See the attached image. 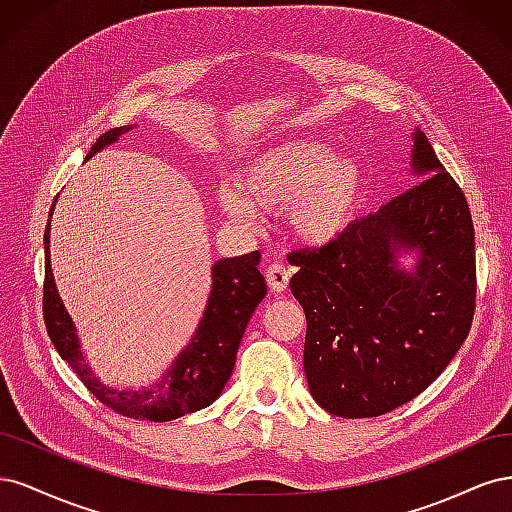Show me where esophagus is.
Returning a JSON list of instances; mask_svg holds the SVG:
<instances>
[{
	"instance_id": "34e87169",
	"label": "esophagus",
	"mask_w": 512,
	"mask_h": 512,
	"mask_svg": "<svg viewBox=\"0 0 512 512\" xmlns=\"http://www.w3.org/2000/svg\"><path fill=\"white\" fill-rule=\"evenodd\" d=\"M289 278H291V272L283 266V263H272V266L266 270L268 287L276 293H283L289 287Z\"/></svg>"
}]
</instances>
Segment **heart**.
Instances as JSON below:
<instances>
[{"instance_id":"b5f03b06","label":"heart","mask_w":512,"mask_h":512,"mask_svg":"<svg viewBox=\"0 0 512 512\" xmlns=\"http://www.w3.org/2000/svg\"><path fill=\"white\" fill-rule=\"evenodd\" d=\"M366 176L351 155L312 140H289L261 151L242 168L238 191L223 187L227 217L249 221L253 210H285L289 234L306 246H325L355 221Z\"/></svg>"}]
</instances>
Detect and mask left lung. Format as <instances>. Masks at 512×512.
I'll use <instances>...</instances> for the list:
<instances>
[{"mask_svg": "<svg viewBox=\"0 0 512 512\" xmlns=\"http://www.w3.org/2000/svg\"><path fill=\"white\" fill-rule=\"evenodd\" d=\"M419 183L315 251L291 293L304 308V372L336 417H378L430 387L464 344L474 315V225L466 195L419 129ZM416 263L408 269L401 257Z\"/></svg>", "mask_w": 512, "mask_h": 512, "instance_id": "left-lung-1", "label": "left lung"}]
</instances>
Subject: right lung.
<instances>
[{
  "label": "right lung",
  "instance_id": "right-lung-1",
  "mask_svg": "<svg viewBox=\"0 0 512 512\" xmlns=\"http://www.w3.org/2000/svg\"><path fill=\"white\" fill-rule=\"evenodd\" d=\"M136 125L114 127L97 138L87 159L117 142ZM44 232V323L57 353L85 387L114 412L142 421H172L202 410L219 398L236 366V353L255 308L266 298V278L259 272V251L219 259L212 266V287L204 315L189 344L153 385L123 389L106 385L80 351L76 325L65 310L51 270V217Z\"/></svg>",
  "mask_w": 512,
  "mask_h": 512
}]
</instances>
